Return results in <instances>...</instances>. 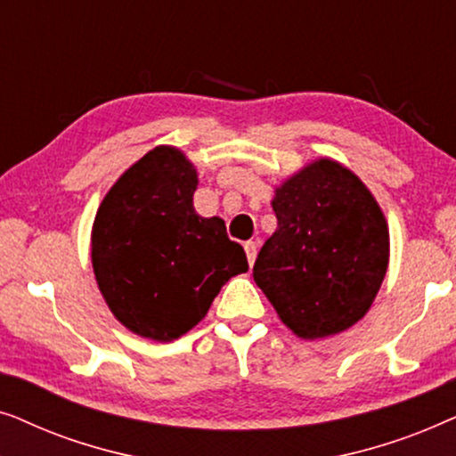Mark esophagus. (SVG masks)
<instances>
[{"mask_svg":"<svg viewBox=\"0 0 456 456\" xmlns=\"http://www.w3.org/2000/svg\"><path fill=\"white\" fill-rule=\"evenodd\" d=\"M245 253H247V259H248V264H255V257H257V242L255 240H248V242H245Z\"/></svg>","mask_w":456,"mask_h":456,"instance_id":"34e87169","label":"esophagus"}]
</instances>
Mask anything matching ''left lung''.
Masks as SVG:
<instances>
[{"label":"left lung","mask_w":456,"mask_h":456,"mask_svg":"<svg viewBox=\"0 0 456 456\" xmlns=\"http://www.w3.org/2000/svg\"><path fill=\"white\" fill-rule=\"evenodd\" d=\"M278 230L253 278L280 320L303 338L351 328L367 314L388 267L382 209L351 170L320 159L280 186Z\"/></svg>","instance_id":"8db88e82"}]
</instances>
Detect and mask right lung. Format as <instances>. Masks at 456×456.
Segmentation results:
<instances>
[{"instance_id": "1", "label": "right lung", "mask_w": 456, "mask_h": 456, "mask_svg": "<svg viewBox=\"0 0 456 456\" xmlns=\"http://www.w3.org/2000/svg\"><path fill=\"white\" fill-rule=\"evenodd\" d=\"M197 172L158 147L122 174L93 224V270L111 314L130 332L174 340L197 326L217 292L248 270L220 217L192 208Z\"/></svg>"}]
</instances>
